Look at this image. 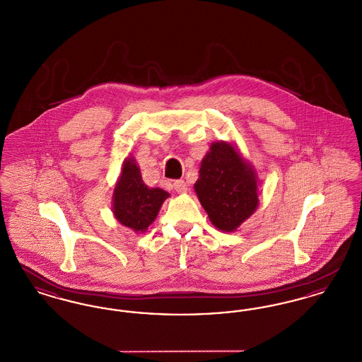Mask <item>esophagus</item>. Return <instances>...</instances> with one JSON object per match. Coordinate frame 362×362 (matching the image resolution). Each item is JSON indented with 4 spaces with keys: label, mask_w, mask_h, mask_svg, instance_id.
Segmentation results:
<instances>
[{
    "label": "esophagus",
    "mask_w": 362,
    "mask_h": 362,
    "mask_svg": "<svg viewBox=\"0 0 362 362\" xmlns=\"http://www.w3.org/2000/svg\"><path fill=\"white\" fill-rule=\"evenodd\" d=\"M173 189H176L177 192H186L187 191V185H186L185 180L179 179V180L173 182Z\"/></svg>",
    "instance_id": "obj_1"
}]
</instances>
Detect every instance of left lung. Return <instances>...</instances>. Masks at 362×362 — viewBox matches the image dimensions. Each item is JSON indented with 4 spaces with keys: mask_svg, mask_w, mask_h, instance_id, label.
Wrapping results in <instances>:
<instances>
[{
    "mask_svg": "<svg viewBox=\"0 0 362 362\" xmlns=\"http://www.w3.org/2000/svg\"><path fill=\"white\" fill-rule=\"evenodd\" d=\"M194 189L211 224L225 232H233L258 206L255 173L223 141L210 146Z\"/></svg>",
    "mask_w": 362,
    "mask_h": 362,
    "instance_id": "1",
    "label": "left lung"
}]
</instances>
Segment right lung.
<instances>
[{
  "mask_svg": "<svg viewBox=\"0 0 362 362\" xmlns=\"http://www.w3.org/2000/svg\"><path fill=\"white\" fill-rule=\"evenodd\" d=\"M168 197L170 194L164 189L148 187L136 160L127 158L114 189V214L124 226L134 232H144L155 221L160 207Z\"/></svg>",
  "mask_w": 362,
  "mask_h": 362,
  "instance_id": "obj_1",
  "label": "right lung"
}]
</instances>
